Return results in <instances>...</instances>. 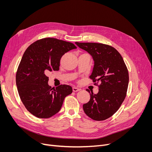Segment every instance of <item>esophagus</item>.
Listing matches in <instances>:
<instances>
[{
	"label": "esophagus",
	"instance_id": "obj_1",
	"mask_svg": "<svg viewBox=\"0 0 152 152\" xmlns=\"http://www.w3.org/2000/svg\"><path fill=\"white\" fill-rule=\"evenodd\" d=\"M73 92H77V91H80V89H79V88H77V87H73Z\"/></svg>",
	"mask_w": 152,
	"mask_h": 152
}]
</instances>
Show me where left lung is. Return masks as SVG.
Returning <instances> with one entry per match:
<instances>
[{
  "label": "left lung",
  "mask_w": 152,
  "mask_h": 152,
  "mask_svg": "<svg viewBox=\"0 0 152 152\" xmlns=\"http://www.w3.org/2000/svg\"><path fill=\"white\" fill-rule=\"evenodd\" d=\"M75 44L92 57L94 66L89 77L94 83H101L97 94H91L87 89L91 99L83 105V110L95 121L105 120L116 112L125 99L129 84L128 70L122 56L113 47L101 43Z\"/></svg>",
  "instance_id": "8db88e82"
}]
</instances>
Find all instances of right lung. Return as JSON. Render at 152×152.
Returning a JSON list of instances; mask_svg holds the SVG:
<instances>
[{
  "label": "right lung",
  "instance_id": "1",
  "mask_svg": "<svg viewBox=\"0 0 152 152\" xmlns=\"http://www.w3.org/2000/svg\"><path fill=\"white\" fill-rule=\"evenodd\" d=\"M76 48L73 43L51 37L39 39L27 48L17 69L16 84L21 102L32 115L39 118L52 117L73 92L66 84L52 88L47 75L58 71L62 56Z\"/></svg>",
  "mask_w": 152,
  "mask_h": 152
}]
</instances>
